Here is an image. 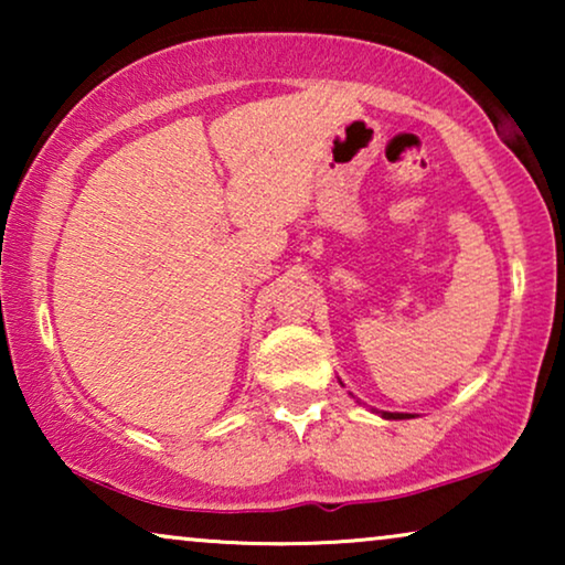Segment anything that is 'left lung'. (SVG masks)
Here are the masks:
<instances>
[{
  "instance_id": "obj_1",
  "label": "left lung",
  "mask_w": 565,
  "mask_h": 565,
  "mask_svg": "<svg viewBox=\"0 0 565 565\" xmlns=\"http://www.w3.org/2000/svg\"><path fill=\"white\" fill-rule=\"evenodd\" d=\"M383 416H385V419H406L404 414H391V412H383Z\"/></svg>"
}]
</instances>
